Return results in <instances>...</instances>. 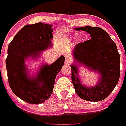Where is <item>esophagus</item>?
Wrapping results in <instances>:
<instances>
[{
	"mask_svg": "<svg viewBox=\"0 0 126 126\" xmlns=\"http://www.w3.org/2000/svg\"><path fill=\"white\" fill-rule=\"evenodd\" d=\"M72 62V58L69 57V56H66V58H65V63L66 64H70V62Z\"/></svg>",
	"mask_w": 126,
	"mask_h": 126,
	"instance_id": "1",
	"label": "esophagus"
}]
</instances>
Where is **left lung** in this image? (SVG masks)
Returning a JSON list of instances; mask_svg holds the SVG:
<instances>
[{"label":"left lung","mask_w":126,"mask_h":126,"mask_svg":"<svg viewBox=\"0 0 126 126\" xmlns=\"http://www.w3.org/2000/svg\"><path fill=\"white\" fill-rule=\"evenodd\" d=\"M89 33L91 39L79 43L73 51L76 62L86 66L91 70L100 74L98 84L91 87L81 84L78 77V68L71 65V79L76 93L82 99L91 102L101 101L109 96L120 76V55L116 44L106 31L98 27L76 28Z\"/></svg>","instance_id":"1"}]
</instances>
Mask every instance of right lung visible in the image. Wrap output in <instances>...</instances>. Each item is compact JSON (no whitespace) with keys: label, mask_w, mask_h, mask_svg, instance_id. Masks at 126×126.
I'll list each match as a JSON object with an SVG mask.
<instances>
[{"label":"right lung","mask_w":126,"mask_h":126,"mask_svg":"<svg viewBox=\"0 0 126 126\" xmlns=\"http://www.w3.org/2000/svg\"><path fill=\"white\" fill-rule=\"evenodd\" d=\"M52 25L41 22L26 25L16 34L7 50L6 66L9 84L16 96L29 104L44 102L52 94L56 75L64 64L60 57L52 64L44 65L36 77L28 76L24 64L29 56L36 58L51 45Z\"/></svg>","instance_id":"1"}]
</instances>
